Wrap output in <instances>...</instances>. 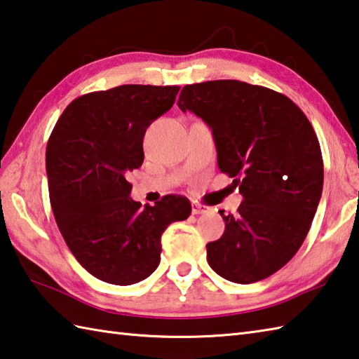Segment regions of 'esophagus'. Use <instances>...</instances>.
I'll return each instance as SVG.
<instances>
[{"label": "esophagus", "instance_id": "34e87169", "mask_svg": "<svg viewBox=\"0 0 359 359\" xmlns=\"http://www.w3.org/2000/svg\"><path fill=\"white\" fill-rule=\"evenodd\" d=\"M206 212H209V208L204 206V204H200V203L192 204V214L200 215V214H206Z\"/></svg>", "mask_w": 359, "mask_h": 359}]
</instances>
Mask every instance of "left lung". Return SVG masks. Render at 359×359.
Returning a JSON list of instances; mask_svg holds the SVG:
<instances>
[{
	"label": "left lung",
	"mask_w": 359,
	"mask_h": 359,
	"mask_svg": "<svg viewBox=\"0 0 359 359\" xmlns=\"http://www.w3.org/2000/svg\"><path fill=\"white\" fill-rule=\"evenodd\" d=\"M178 107L212 128L218 167L243 196L236 215H220L223 236L208 262L223 279L254 283L294 257L310 231L324 184L318 136L294 102L240 80L186 85Z\"/></svg>",
	"instance_id": "left-lung-1"
}]
</instances>
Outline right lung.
I'll list each match as a JSON object with an SVG mask.
<instances>
[{
    "label": "right lung",
    "instance_id": "add662e5",
    "mask_svg": "<svg viewBox=\"0 0 359 359\" xmlns=\"http://www.w3.org/2000/svg\"><path fill=\"white\" fill-rule=\"evenodd\" d=\"M178 91L177 85H121L83 94L49 136L46 173L57 226L80 265L107 283L147 279L159 265L163 232L192 212L181 195L141 208L127 181L142 165L145 131Z\"/></svg>",
    "mask_w": 359,
    "mask_h": 359
}]
</instances>
